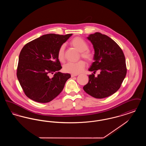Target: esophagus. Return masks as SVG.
Wrapping results in <instances>:
<instances>
[{
    "mask_svg": "<svg viewBox=\"0 0 146 146\" xmlns=\"http://www.w3.org/2000/svg\"><path fill=\"white\" fill-rule=\"evenodd\" d=\"M78 76V74H71V77H74V76Z\"/></svg>",
    "mask_w": 146,
    "mask_h": 146,
    "instance_id": "34e87169",
    "label": "esophagus"
}]
</instances>
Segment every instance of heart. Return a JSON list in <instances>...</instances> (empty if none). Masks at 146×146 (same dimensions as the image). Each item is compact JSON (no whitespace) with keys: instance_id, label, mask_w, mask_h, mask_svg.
I'll use <instances>...</instances> for the list:
<instances>
[{"instance_id":"obj_1","label":"heart","mask_w":146,"mask_h":146,"mask_svg":"<svg viewBox=\"0 0 146 146\" xmlns=\"http://www.w3.org/2000/svg\"><path fill=\"white\" fill-rule=\"evenodd\" d=\"M70 44L76 49L80 52V55L85 60L90 62L94 58L92 53L88 50L89 48L88 44L85 40L80 37L74 38L71 42ZM64 45H62L58 50L57 56L58 60L63 62L64 61ZM85 66V63L82 60L77 62H68L63 66V70L66 73L77 74L81 73L83 70Z\"/></svg>"}]
</instances>
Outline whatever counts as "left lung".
Segmentation results:
<instances>
[{
  "mask_svg": "<svg viewBox=\"0 0 146 146\" xmlns=\"http://www.w3.org/2000/svg\"><path fill=\"white\" fill-rule=\"evenodd\" d=\"M95 51L94 62L89 69L94 72L100 70V74L95 76H89L88 83L84 90L96 98L108 97L120 88L126 74L124 54L118 44L111 38L99 32L87 37Z\"/></svg>",
  "mask_w": 146,
  "mask_h": 146,
  "instance_id": "8db88e82",
  "label": "left lung"
}]
</instances>
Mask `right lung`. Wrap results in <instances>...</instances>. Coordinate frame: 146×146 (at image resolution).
Here are the masks:
<instances>
[{"label": "right lung", "mask_w": 146, "mask_h": 146, "mask_svg": "<svg viewBox=\"0 0 146 146\" xmlns=\"http://www.w3.org/2000/svg\"><path fill=\"white\" fill-rule=\"evenodd\" d=\"M72 35H43L26 44L21 50L17 76L28 98L37 102L47 103L61 92L71 76L59 72L62 67L57 54Z\"/></svg>", "instance_id": "add662e5"}]
</instances>
